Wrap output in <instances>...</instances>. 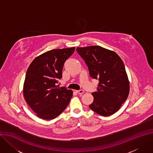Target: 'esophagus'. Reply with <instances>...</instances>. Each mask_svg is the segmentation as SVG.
Returning <instances> with one entry per match:
<instances>
[{
    "mask_svg": "<svg viewBox=\"0 0 153 153\" xmlns=\"http://www.w3.org/2000/svg\"><path fill=\"white\" fill-rule=\"evenodd\" d=\"M76 92H77V93L79 94H83V93H84V91L83 90H77Z\"/></svg>",
    "mask_w": 153,
    "mask_h": 153,
    "instance_id": "esophagus-1",
    "label": "esophagus"
}]
</instances>
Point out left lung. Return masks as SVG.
Masks as SVG:
<instances>
[{"label": "left lung", "mask_w": 153, "mask_h": 153, "mask_svg": "<svg viewBox=\"0 0 153 153\" xmlns=\"http://www.w3.org/2000/svg\"><path fill=\"white\" fill-rule=\"evenodd\" d=\"M76 50L87 64L90 76L99 80L97 91L91 93L94 100L89 107L102 116L114 114L129 93V81L123 62L116 52L100 46Z\"/></svg>", "instance_id": "left-lung-1"}]
</instances>
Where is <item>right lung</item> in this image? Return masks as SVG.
<instances>
[{"label": "right lung", "mask_w": 153, "mask_h": 153, "mask_svg": "<svg viewBox=\"0 0 153 153\" xmlns=\"http://www.w3.org/2000/svg\"><path fill=\"white\" fill-rule=\"evenodd\" d=\"M75 47L47 51L30 63L23 86L24 98L36 115L43 120H52L61 114L69 103L73 91L60 87L65 61Z\"/></svg>", "instance_id": "right-lung-1"}]
</instances>
